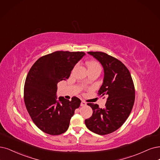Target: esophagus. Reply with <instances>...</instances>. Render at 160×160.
<instances>
[{
  "instance_id": "esophagus-1",
  "label": "esophagus",
  "mask_w": 160,
  "mask_h": 160,
  "mask_svg": "<svg viewBox=\"0 0 160 160\" xmlns=\"http://www.w3.org/2000/svg\"><path fill=\"white\" fill-rule=\"evenodd\" d=\"M80 105H81V106H86V103L84 101H82Z\"/></svg>"
}]
</instances>
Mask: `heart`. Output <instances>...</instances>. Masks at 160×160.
<instances>
[{"label":"heart","mask_w":160,"mask_h":160,"mask_svg":"<svg viewBox=\"0 0 160 160\" xmlns=\"http://www.w3.org/2000/svg\"><path fill=\"white\" fill-rule=\"evenodd\" d=\"M86 66L88 69H92V68H99L101 69V67L98 62L95 61H90L86 63Z\"/></svg>","instance_id":"b5f03b06"}]
</instances>
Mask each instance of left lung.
<instances>
[{
	"label": "left lung",
	"instance_id": "8db88e82",
	"mask_svg": "<svg viewBox=\"0 0 160 160\" xmlns=\"http://www.w3.org/2000/svg\"><path fill=\"white\" fill-rule=\"evenodd\" d=\"M88 53L102 65L104 76L98 93L108 98L103 109L98 104L88 103L93 113L85 124L94 133L108 134L119 128L131 113L135 99L133 81L128 68L118 59L103 52Z\"/></svg>",
	"mask_w": 160,
	"mask_h": 160
}]
</instances>
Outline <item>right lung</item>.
Wrapping results in <instances>:
<instances>
[{"instance_id": "1", "label": "right lung", "mask_w": 160, "mask_h": 160, "mask_svg": "<svg viewBox=\"0 0 160 160\" xmlns=\"http://www.w3.org/2000/svg\"><path fill=\"white\" fill-rule=\"evenodd\" d=\"M84 52L55 51L41 57L27 75L23 95L26 109L33 122L43 132L51 135L62 134L80 99L71 101L57 97V84L69 78L71 71L85 55Z\"/></svg>"}]
</instances>
